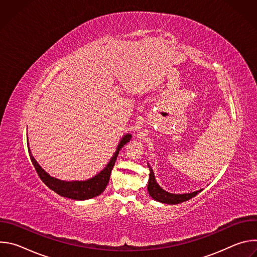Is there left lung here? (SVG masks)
Returning <instances> with one entry per match:
<instances>
[{
	"mask_svg": "<svg viewBox=\"0 0 257 257\" xmlns=\"http://www.w3.org/2000/svg\"><path fill=\"white\" fill-rule=\"evenodd\" d=\"M148 166L150 169V180H149V184H148V190H149L150 195L155 200H157L159 202L167 203V204H178V203L184 202V201H187V200L193 198L199 192L202 191V189H200V190H197V191H194L191 193H184V194H173V193L167 192L157 183L152 167L150 165H148Z\"/></svg>",
	"mask_w": 257,
	"mask_h": 257,
	"instance_id": "8db88e82",
	"label": "left lung"
}]
</instances>
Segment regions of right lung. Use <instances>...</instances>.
Wrapping results in <instances>:
<instances>
[{"instance_id": "right-lung-1", "label": "right lung", "mask_w": 257, "mask_h": 257, "mask_svg": "<svg viewBox=\"0 0 257 257\" xmlns=\"http://www.w3.org/2000/svg\"><path fill=\"white\" fill-rule=\"evenodd\" d=\"M130 139H131V134L124 135L118 145L116 153L114 154L112 159L109 160V162L105 166V168L102 171H100V173H98L96 176H94L93 178L88 179L86 181L67 182V181H62V180L56 179V178L50 176L39 165V163L34 160L29 148H28V152H29L30 160L32 162V165H33L36 173L39 174L42 181L50 189H52L59 195L67 197V198L75 199V200H86V199H90L95 196H98L99 194H101L103 192V190L105 189L107 183H108L109 176H111V173H112V170L116 163L119 152L121 151V149L127 142L130 141Z\"/></svg>"}]
</instances>
